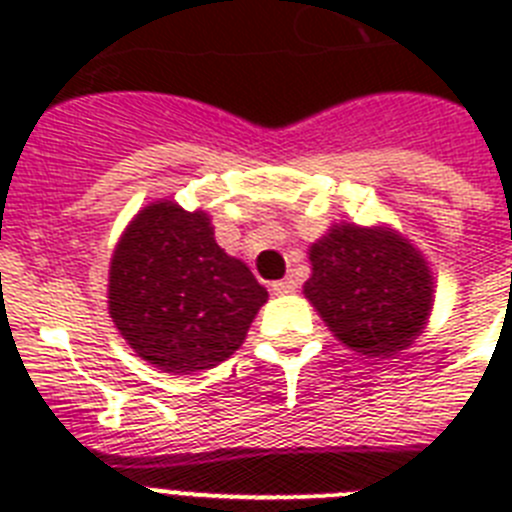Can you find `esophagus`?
<instances>
[{"label":"esophagus","instance_id":"esophagus-1","mask_svg":"<svg viewBox=\"0 0 512 512\" xmlns=\"http://www.w3.org/2000/svg\"><path fill=\"white\" fill-rule=\"evenodd\" d=\"M297 289V282L292 277H284L279 279V282H271V292L274 295H289V292H295Z\"/></svg>","mask_w":512,"mask_h":512}]
</instances>
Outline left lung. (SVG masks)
I'll use <instances>...</instances> for the list:
<instances>
[{
	"label": "left lung",
	"mask_w": 512,
	"mask_h": 512,
	"mask_svg": "<svg viewBox=\"0 0 512 512\" xmlns=\"http://www.w3.org/2000/svg\"><path fill=\"white\" fill-rule=\"evenodd\" d=\"M305 297L351 351L390 359L425 328L433 274L423 253L392 228L333 225L310 246Z\"/></svg>",
	"instance_id": "8db88e82"
}]
</instances>
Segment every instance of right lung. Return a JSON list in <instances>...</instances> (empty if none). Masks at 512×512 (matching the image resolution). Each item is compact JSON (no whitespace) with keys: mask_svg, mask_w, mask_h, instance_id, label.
I'll list each match as a JSON object with an SVG mask.
<instances>
[{"mask_svg":"<svg viewBox=\"0 0 512 512\" xmlns=\"http://www.w3.org/2000/svg\"><path fill=\"white\" fill-rule=\"evenodd\" d=\"M107 297L112 323L140 359L192 374L241 348L269 292L217 246L207 212L161 200L120 235Z\"/></svg>","mask_w":512,"mask_h":512,"instance_id":"obj_1","label":"right lung"}]
</instances>
